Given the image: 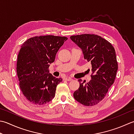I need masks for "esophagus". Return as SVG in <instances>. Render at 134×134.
<instances>
[{"label":"esophagus","instance_id":"34e87169","mask_svg":"<svg viewBox=\"0 0 134 134\" xmlns=\"http://www.w3.org/2000/svg\"><path fill=\"white\" fill-rule=\"evenodd\" d=\"M65 80H66V81H72V79L71 78H68V77H67V78H65Z\"/></svg>","mask_w":134,"mask_h":134}]
</instances>
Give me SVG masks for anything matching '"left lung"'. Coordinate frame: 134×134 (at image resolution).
I'll return each mask as SVG.
<instances>
[{
    "label": "left lung",
    "mask_w": 134,
    "mask_h": 134,
    "mask_svg": "<svg viewBox=\"0 0 134 134\" xmlns=\"http://www.w3.org/2000/svg\"><path fill=\"white\" fill-rule=\"evenodd\" d=\"M82 52L84 59L92 64L91 80L87 83L80 82V87L73 96L85 106H92L102 101L113 84L118 70L116 52L112 44L93 34L70 36Z\"/></svg>",
    "instance_id": "1"
}]
</instances>
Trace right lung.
Returning <instances> with one entry per match:
<instances>
[{
    "label": "right lung",
    "mask_w": 134,
    "mask_h": 134,
    "mask_svg": "<svg viewBox=\"0 0 134 134\" xmlns=\"http://www.w3.org/2000/svg\"><path fill=\"white\" fill-rule=\"evenodd\" d=\"M67 39L53 35L35 36L26 41L21 47L17 76L21 91L32 104L42 105L54 98L57 85L63 80L49 73V67Z\"/></svg>",
    "instance_id": "1"
}]
</instances>
